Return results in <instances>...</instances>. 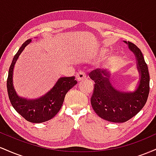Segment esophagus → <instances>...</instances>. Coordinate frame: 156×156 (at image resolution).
<instances>
[{"instance_id": "obj_1", "label": "esophagus", "mask_w": 156, "mask_h": 156, "mask_svg": "<svg viewBox=\"0 0 156 156\" xmlns=\"http://www.w3.org/2000/svg\"><path fill=\"white\" fill-rule=\"evenodd\" d=\"M86 78V75L83 71H79L76 75V79L78 82L81 81V80H84Z\"/></svg>"}]
</instances>
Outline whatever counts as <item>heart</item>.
I'll list each match as a JSON object with an SVG mask.
<instances>
[{"mask_svg":"<svg viewBox=\"0 0 156 156\" xmlns=\"http://www.w3.org/2000/svg\"><path fill=\"white\" fill-rule=\"evenodd\" d=\"M105 53V50H104V49L102 50V51H101V54H104Z\"/></svg>","mask_w":156,"mask_h":156,"instance_id":"obj_1","label":"heart"}]
</instances>
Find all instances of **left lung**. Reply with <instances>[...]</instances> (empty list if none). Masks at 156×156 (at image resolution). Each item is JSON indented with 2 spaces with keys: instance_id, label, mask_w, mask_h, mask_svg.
I'll return each mask as SVG.
<instances>
[{
  "instance_id": "8db88e82",
  "label": "left lung",
  "mask_w": 156,
  "mask_h": 156,
  "mask_svg": "<svg viewBox=\"0 0 156 156\" xmlns=\"http://www.w3.org/2000/svg\"><path fill=\"white\" fill-rule=\"evenodd\" d=\"M134 53L136 60L139 81L133 92H121L111 83V72L96 69L89 73L94 80V92L91 104L94 112L105 120L125 122L141 110L145 105L150 92V75L142 53L136 44L124 41Z\"/></svg>"
}]
</instances>
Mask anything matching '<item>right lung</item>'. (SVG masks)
<instances>
[{
    "mask_svg": "<svg viewBox=\"0 0 156 156\" xmlns=\"http://www.w3.org/2000/svg\"><path fill=\"white\" fill-rule=\"evenodd\" d=\"M31 42V39L26 40L14 56L9 70L7 91L12 106L25 119L30 122L41 123L50 120L58 114L63 104L66 94L76 85L77 81L75 80V76L62 77L57 80L49 92L38 99L30 100L20 97L13 85L14 67L20 55Z\"/></svg>",
    "mask_w": 156,
    "mask_h": 156,
    "instance_id": "obj_1",
    "label": "right lung"
}]
</instances>
